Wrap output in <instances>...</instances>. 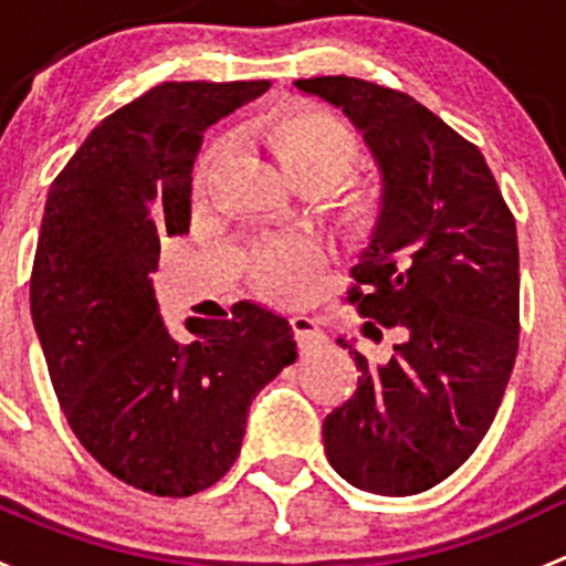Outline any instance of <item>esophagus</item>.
Instances as JSON below:
<instances>
[{
	"label": "esophagus",
	"mask_w": 566,
	"mask_h": 566,
	"mask_svg": "<svg viewBox=\"0 0 566 566\" xmlns=\"http://www.w3.org/2000/svg\"><path fill=\"white\" fill-rule=\"evenodd\" d=\"M290 325H293V334H295V342H298L301 353H310L315 350V347H319L325 342L323 331L317 328L315 319L310 317H293L290 319Z\"/></svg>",
	"instance_id": "34e87169"
}]
</instances>
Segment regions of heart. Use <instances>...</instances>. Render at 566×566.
I'll use <instances>...</instances> for the list:
<instances>
[{
  "label": "heart",
  "instance_id": "b5f03b06",
  "mask_svg": "<svg viewBox=\"0 0 566 566\" xmlns=\"http://www.w3.org/2000/svg\"><path fill=\"white\" fill-rule=\"evenodd\" d=\"M254 139L276 158L284 175L298 188L328 191L353 169L358 142L334 114L315 106H293L273 112L251 125ZM205 182V172L199 186ZM373 208L367 188H350L339 197V213L347 224H361ZM317 249L306 241L265 243L251 254L249 273L260 293L273 301H295L306 276L315 271Z\"/></svg>",
  "mask_w": 566,
  "mask_h": 566
}]
</instances>
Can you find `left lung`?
Masks as SVG:
<instances>
[{
  "label": "left lung",
  "instance_id": "left-lung-1",
  "mask_svg": "<svg viewBox=\"0 0 566 566\" xmlns=\"http://www.w3.org/2000/svg\"><path fill=\"white\" fill-rule=\"evenodd\" d=\"M295 87L342 108L373 150L380 213L347 301L402 334L384 364L339 339L361 375L325 416V454L358 490L424 493L471 458L515 367V216L479 147L410 95L350 76ZM369 331L380 334L367 319Z\"/></svg>",
  "mask_w": 566,
  "mask_h": 566
}]
</instances>
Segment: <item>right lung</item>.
Returning a JSON list of instances; mask_svg holds the SVG:
<instances>
[{"mask_svg": "<svg viewBox=\"0 0 566 566\" xmlns=\"http://www.w3.org/2000/svg\"><path fill=\"white\" fill-rule=\"evenodd\" d=\"M271 82H164L101 119L51 182L30 279L51 386L82 447L119 482L186 495L241 454L251 399L298 358L293 325L241 301L188 317L180 345L150 273L191 221L205 130Z\"/></svg>", "mask_w": 566, "mask_h": 566, "instance_id": "obj_1", "label": "right lung"}]
</instances>
